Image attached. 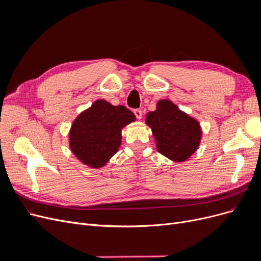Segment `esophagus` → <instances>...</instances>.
<instances>
[{"mask_svg": "<svg viewBox=\"0 0 261 261\" xmlns=\"http://www.w3.org/2000/svg\"><path fill=\"white\" fill-rule=\"evenodd\" d=\"M134 114H135L137 120H140V118L143 117V111H141V110H139V109L134 110Z\"/></svg>", "mask_w": 261, "mask_h": 261, "instance_id": "34e87169", "label": "esophagus"}]
</instances>
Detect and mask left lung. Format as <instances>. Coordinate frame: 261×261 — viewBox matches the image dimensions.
<instances>
[{
	"mask_svg": "<svg viewBox=\"0 0 261 261\" xmlns=\"http://www.w3.org/2000/svg\"><path fill=\"white\" fill-rule=\"evenodd\" d=\"M146 124L151 128L158 151L172 161L185 162L199 148V121L169 99L158 101L154 111L147 113Z\"/></svg>",
	"mask_w": 261,
	"mask_h": 261,
	"instance_id": "left-lung-1",
	"label": "left lung"
}]
</instances>
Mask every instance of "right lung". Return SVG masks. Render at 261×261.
Masks as SVG:
<instances>
[{"mask_svg": "<svg viewBox=\"0 0 261 261\" xmlns=\"http://www.w3.org/2000/svg\"><path fill=\"white\" fill-rule=\"evenodd\" d=\"M135 121V115L124 106L96 100L78 114L70 126V151L87 167L103 168L121 147L122 129Z\"/></svg>", "mask_w": 261, "mask_h": 261, "instance_id": "obj_1", "label": "right lung"}]
</instances>
